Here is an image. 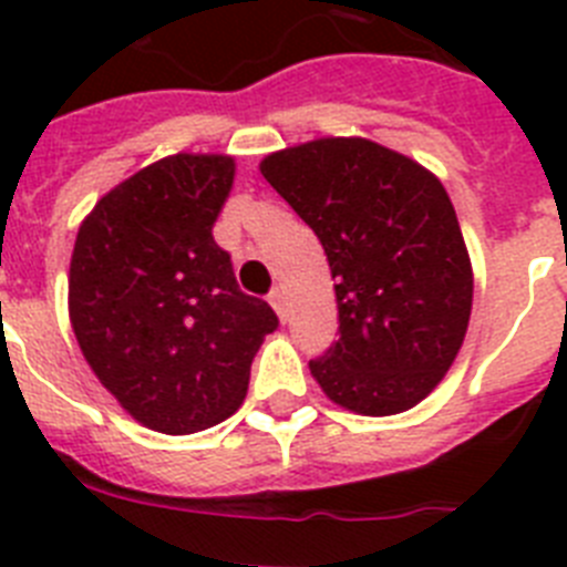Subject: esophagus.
Here are the masks:
<instances>
[{
    "label": "esophagus",
    "mask_w": 567,
    "mask_h": 567,
    "mask_svg": "<svg viewBox=\"0 0 567 567\" xmlns=\"http://www.w3.org/2000/svg\"><path fill=\"white\" fill-rule=\"evenodd\" d=\"M269 303H272V309L278 312L280 320H287V298H284V289H272V292H269Z\"/></svg>",
    "instance_id": "34e87169"
}]
</instances>
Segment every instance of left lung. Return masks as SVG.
<instances>
[{
  "label": "left lung",
  "mask_w": 567,
  "mask_h": 567,
  "mask_svg": "<svg viewBox=\"0 0 567 567\" xmlns=\"http://www.w3.org/2000/svg\"><path fill=\"white\" fill-rule=\"evenodd\" d=\"M260 175L315 229L334 278L340 338L309 372L365 417L409 412L465 340L474 269L432 169L360 135L269 153Z\"/></svg>",
  "instance_id": "8db88e82"
}]
</instances>
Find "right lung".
Wrapping results in <instances>:
<instances>
[{"instance_id": "right-lung-1", "label": "right lung", "mask_w": 567, "mask_h": 567, "mask_svg": "<svg viewBox=\"0 0 567 567\" xmlns=\"http://www.w3.org/2000/svg\"><path fill=\"white\" fill-rule=\"evenodd\" d=\"M233 182V155L158 158L104 193L73 244L79 349L153 432L195 434L238 412L255 352L278 327L267 300L240 292L213 238Z\"/></svg>"}]
</instances>
